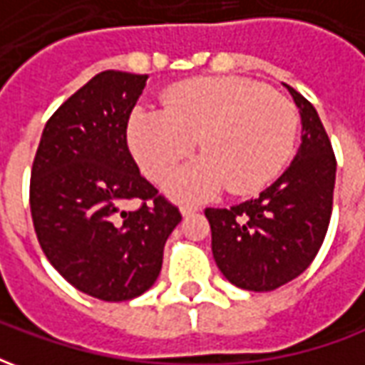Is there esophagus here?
<instances>
[{
    "mask_svg": "<svg viewBox=\"0 0 365 365\" xmlns=\"http://www.w3.org/2000/svg\"><path fill=\"white\" fill-rule=\"evenodd\" d=\"M197 211L199 207L193 205V203H182V205H180V213H182L183 217H190V215L197 213Z\"/></svg>",
    "mask_w": 365,
    "mask_h": 365,
    "instance_id": "34e87169",
    "label": "esophagus"
}]
</instances>
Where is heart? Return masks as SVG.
Segmentation results:
<instances>
[{
	"label": "heart",
	"mask_w": 365,
	"mask_h": 365,
	"mask_svg": "<svg viewBox=\"0 0 365 365\" xmlns=\"http://www.w3.org/2000/svg\"><path fill=\"white\" fill-rule=\"evenodd\" d=\"M297 109L264 83L213 76L180 83L162 97V109L136 107L127 140L152 182H164L195 150L203 158L168 182L170 195L201 199L229 185L245 195L282 172L297 136Z\"/></svg>",
	"instance_id": "heart-1"
}]
</instances>
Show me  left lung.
<instances>
[{
	"instance_id": "left-lung-1",
	"label": "left lung",
	"mask_w": 365,
	"mask_h": 365,
	"mask_svg": "<svg viewBox=\"0 0 365 365\" xmlns=\"http://www.w3.org/2000/svg\"><path fill=\"white\" fill-rule=\"evenodd\" d=\"M301 115V146L260 195L229 209H205L213 258L232 285L274 291L309 268L332 213L336 160L319 113L289 86Z\"/></svg>"
}]
</instances>
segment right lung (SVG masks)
I'll return each instance as SVG.
<instances>
[{"label": "right lung", "mask_w": 365, "mask_h": 365, "mask_svg": "<svg viewBox=\"0 0 365 365\" xmlns=\"http://www.w3.org/2000/svg\"><path fill=\"white\" fill-rule=\"evenodd\" d=\"M148 76L107 70L68 97L41 136L31 215L44 256L76 289L101 301L148 291L182 221L146 182L127 146V123ZM138 198L143 205L125 212Z\"/></svg>", "instance_id": "right-lung-1"}]
</instances>
